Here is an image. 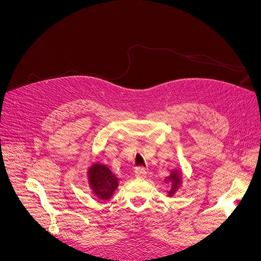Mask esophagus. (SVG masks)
<instances>
[{
  "label": "esophagus",
  "instance_id": "1",
  "mask_svg": "<svg viewBox=\"0 0 261 261\" xmlns=\"http://www.w3.org/2000/svg\"><path fill=\"white\" fill-rule=\"evenodd\" d=\"M147 170L143 167H139L135 170V176L138 178H146L147 177Z\"/></svg>",
  "mask_w": 261,
  "mask_h": 261
}]
</instances>
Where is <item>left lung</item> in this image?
I'll return each mask as SVG.
<instances>
[{
	"label": "left lung",
	"instance_id": "left-lung-1",
	"mask_svg": "<svg viewBox=\"0 0 261 261\" xmlns=\"http://www.w3.org/2000/svg\"><path fill=\"white\" fill-rule=\"evenodd\" d=\"M164 183L170 184V189L168 191V196L172 197L178 191L181 186V171L178 169L172 170L170 176L164 179Z\"/></svg>",
	"mask_w": 261,
	"mask_h": 261
}]
</instances>
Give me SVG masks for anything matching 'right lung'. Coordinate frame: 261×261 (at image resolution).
I'll return each instance as SVG.
<instances>
[{"mask_svg":"<svg viewBox=\"0 0 261 261\" xmlns=\"http://www.w3.org/2000/svg\"><path fill=\"white\" fill-rule=\"evenodd\" d=\"M91 193L100 200H109L118 187V178L106 164L93 163L87 171Z\"/></svg>","mask_w":261,"mask_h":261,"instance_id":"1","label":"right lung"}]
</instances>
